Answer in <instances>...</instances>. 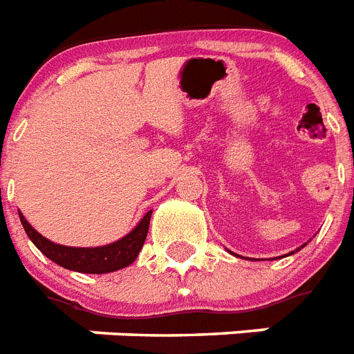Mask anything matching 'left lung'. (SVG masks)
<instances>
[{
  "mask_svg": "<svg viewBox=\"0 0 354 354\" xmlns=\"http://www.w3.org/2000/svg\"><path fill=\"white\" fill-rule=\"evenodd\" d=\"M290 254H294V252H290Z\"/></svg>",
  "mask_w": 354,
  "mask_h": 354,
  "instance_id": "1",
  "label": "left lung"
}]
</instances>
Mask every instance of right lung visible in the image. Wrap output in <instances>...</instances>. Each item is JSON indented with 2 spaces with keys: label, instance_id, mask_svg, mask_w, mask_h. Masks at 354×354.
Returning a JSON list of instances; mask_svg holds the SVG:
<instances>
[{
  "label": "right lung",
  "instance_id": "obj_1",
  "mask_svg": "<svg viewBox=\"0 0 354 354\" xmlns=\"http://www.w3.org/2000/svg\"><path fill=\"white\" fill-rule=\"evenodd\" d=\"M149 217H151V210L142 217V221L138 223L128 236L118 239L117 243H111L106 247L76 248L64 247V245H56V243L49 241L47 237L34 230L32 226L27 223V219L19 214V219H21V225H24L27 236L36 245L39 252L49 257L50 261L58 263L60 267L84 274L115 272V270H120V268L131 265L137 259L138 252L142 250V245L146 241Z\"/></svg>",
  "mask_w": 354,
  "mask_h": 354
}]
</instances>
